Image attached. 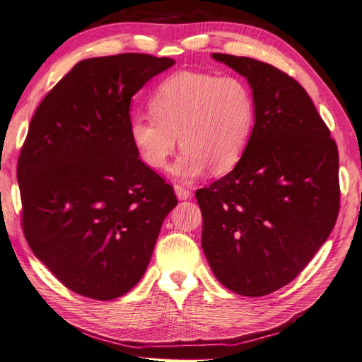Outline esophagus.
Returning a JSON list of instances; mask_svg holds the SVG:
<instances>
[{
  "instance_id": "esophagus-1",
  "label": "esophagus",
  "mask_w": 362,
  "mask_h": 362,
  "mask_svg": "<svg viewBox=\"0 0 362 362\" xmlns=\"http://www.w3.org/2000/svg\"><path fill=\"white\" fill-rule=\"evenodd\" d=\"M174 191H175V196H177L179 200H188L192 196L191 189H188L187 187H183V185H175Z\"/></svg>"
}]
</instances>
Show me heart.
Here are the masks:
<instances>
[{
	"instance_id": "1",
	"label": "heart",
	"mask_w": 362,
	"mask_h": 362,
	"mask_svg": "<svg viewBox=\"0 0 362 362\" xmlns=\"http://www.w3.org/2000/svg\"><path fill=\"white\" fill-rule=\"evenodd\" d=\"M150 108L153 116L132 119V142L148 168L163 170L180 139L185 148L173 166L180 179L199 177L209 166L214 173L234 168L255 125L252 90L237 76L174 73L157 87Z\"/></svg>"
}]
</instances>
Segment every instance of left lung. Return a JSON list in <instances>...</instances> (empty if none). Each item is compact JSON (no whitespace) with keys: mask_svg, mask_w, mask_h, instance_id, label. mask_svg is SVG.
I'll use <instances>...</instances> for the list:
<instances>
[{"mask_svg":"<svg viewBox=\"0 0 362 362\" xmlns=\"http://www.w3.org/2000/svg\"><path fill=\"white\" fill-rule=\"evenodd\" d=\"M212 58L247 79L255 125L235 168L196 191L202 247L229 291L263 296L291 283L335 226L338 148L293 78L252 58Z\"/></svg>","mask_w":362,"mask_h":362,"instance_id":"left-lung-1","label":"left lung"}]
</instances>
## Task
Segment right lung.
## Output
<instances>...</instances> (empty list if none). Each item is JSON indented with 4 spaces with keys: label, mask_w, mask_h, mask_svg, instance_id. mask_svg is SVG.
I'll return each instance as SVG.
<instances>
[{
    "label": "right lung",
    "mask_w": 362,
    "mask_h": 362,
    "mask_svg": "<svg viewBox=\"0 0 362 362\" xmlns=\"http://www.w3.org/2000/svg\"><path fill=\"white\" fill-rule=\"evenodd\" d=\"M174 66L144 53L78 62L36 108L18 159L23 230L70 291L113 300L144 276L174 189L139 159L132 98Z\"/></svg>",
    "instance_id": "1"
}]
</instances>
